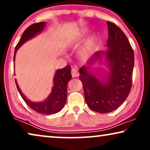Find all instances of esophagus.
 I'll use <instances>...</instances> for the list:
<instances>
[{
    "instance_id": "1",
    "label": "esophagus",
    "mask_w": 150,
    "mask_h": 150,
    "mask_svg": "<svg viewBox=\"0 0 150 150\" xmlns=\"http://www.w3.org/2000/svg\"><path fill=\"white\" fill-rule=\"evenodd\" d=\"M71 76H72V77H74V78L79 76V72H78L77 69H75V68L71 69Z\"/></svg>"
}]
</instances>
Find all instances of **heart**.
<instances>
[{"instance_id": "obj_1", "label": "heart", "mask_w": 150, "mask_h": 150, "mask_svg": "<svg viewBox=\"0 0 150 150\" xmlns=\"http://www.w3.org/2000/svg\"><path fill=\"white\" fill-rule=\"evenodd\" d=\"M95 40V38H91V40L88 41L87 44L85 45V46L81 49V51H80V55H81L82 57L85 58V57H87L88 55L89 54V53L91 52L92 48H93V47Z\"/></svg>"}]
</instances>
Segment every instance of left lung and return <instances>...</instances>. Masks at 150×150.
I'll return each mask as SVG.
<instances>
[{
	"mask_svg": "<svg viewBox=\"0 0 150 150\" xmlns=\"http://www.w3.org/2000/svg\"><path fill=\"white\" fill-rule=\"evenodd\" d=\"M109 38L106 60L110 66L108 81L102 83L87 71L85 66L80 69L79 79L83 83L86 103L93 111L106 113L115 110L126 100L132 87V76L134 67V51L122 29L107 21ZM96 52L90 61L100 58Z\"/></svg>",
	"mask_w": 150,
	"mask_h": 150,
	"instance_id": "1",
	"label": "left lung"
}]
</instances>
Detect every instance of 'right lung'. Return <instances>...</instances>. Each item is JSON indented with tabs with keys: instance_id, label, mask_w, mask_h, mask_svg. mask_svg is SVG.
Here are the masks:
<instances>
[{
	"instance_id": "right-lung-1",
	"label": "right lung",
	"mask_w": 150,
	"mask_h": 150,
	"mask_svg": "<svg viewBox=\"0 0 150 150\" xmlns=\"http://www.w3.org/2000/svg\"><path fill=\"white\" fill-rule=\"evenodd\" d=\"M45 26V22H39L35 23L28 26L24 30L22 35L20 38L18 44L16 45L15 48V53L13 56V61L15 60L16 51L24 42L34 37L37 33L42 31ZM71 79V67L67 65L64 68L58 69L55 73L54 77V86L52 87V93L49 96L48 99L44 102L35 103L32 102L30 100L26 99L21 90L20 89L16 81V85L17 89L19 91L22 99L24 100L26 104L30 108L35 111L44 115L54 114L60 111L63 108L66 103L67 100V85L69 80Z\"/></svg>"
}]
</instances>
